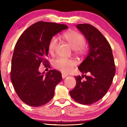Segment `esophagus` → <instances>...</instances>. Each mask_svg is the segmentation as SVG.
Returning a JSON list of instances; mask_svg holds the SVG:
<instances>
[{
    "mask_svg": "<svg viewBox=\"0 0 127 127\" xmlns=\"http://www.w3.org/2000/svg\"><path fill=\"white\" fill-rule=\"evenodd\" d=\"M68 76V75L66 74H64V73H62V78H63V79L65 78V77H66Z\"/></svg>",
    "mask_w": 127,
    "mask_h": 127,
    "instance_id": "1",
    "label": "esophagus"
}]
</instances>
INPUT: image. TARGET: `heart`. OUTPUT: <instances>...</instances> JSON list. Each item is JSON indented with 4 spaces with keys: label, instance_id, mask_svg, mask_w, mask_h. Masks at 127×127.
<instances>
[{
    "label": "heart",
    "instance_id": "b5f03b06",
    "mask_svg": "<svg viewBox=\"0 0 127 127\" xmlns=\"http://www.w3.org/2000/svg\"><path fill=\"white\" fill-rule=\"evenodd\" d=\"M62 38L67 42L73 51L77 55L82 56L85 54L88 51V48L85 43V38L79 32L75 31H69L62 35ZM58 45V39L56 37L51 38L48 44V51L53 55L55 52ZM76 65V62L72 59L58 58L54 59L53 65L55 68L64 73H69L73 69Z\"/></svg>",
    "mask_w": 127,
    "mask_h": 127
}]
</instances>
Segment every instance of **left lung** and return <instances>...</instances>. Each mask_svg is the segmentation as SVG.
I'll return each mask as SVG.
<instances>
[{"instance_id": "1", "label": "left lung", "mask_w": 127, "mask_h": 127, "mask_svg": "<svg viewBox=\"0 0 127 127\" xmlns=\"http://www.w3.org/2000/svg\"><path fill=\"white\" fill-rule=\"evenodd\" d=\"M76 27L88 40L90 51L78 67L84 74L76 76V85L69 95L79 103L91 105L102 99L108 91L115 74V64L111 46L100 31L88 24Z\"/></svg>"}]
</instances>
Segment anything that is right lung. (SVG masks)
Returning <instances> with one entry per match:
<instances>
[{"label": "right lung", "mask_w": 127, "mask_h": 127, "mask_svg": "<svg viewBox=\"0 0 127 127\" xmlns=\"http://www.w3.org/2000/svg\"><path fill=\"white\" fill-rule=\"evenodd\" d=\"M66 28L64 24L39 21L28 27L16 42L10 77L17 96L26 104L40 107L54 97L56 86L62 79L61 72L52 69L43 75L39 68L41 64L50 66L47 59L48 42Z\"/></svg>", "instance_id": "1"}]
</instances>
